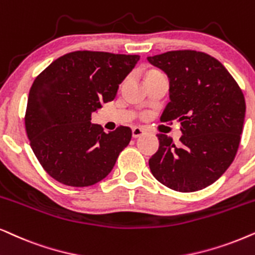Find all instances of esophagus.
I'll list each match as a JSON object with an SVG mask.
<instances>
[{
    "instance_id": "esophagus-1",
    "label": "esophagus",
    "mask_w": 255,
    "mask_h": 255,
    "mask_svg": "<svg viewBox=\"0 0 255 255\" xmlns=\"http://www.w3.org/2000/svg\"><path fill=\"white\" fill-rule=\"evenodd\" d=\"M145 133H146V131L143 130V128H132V137L133 138H139V137H141V135H144Z\"/></svg>"
}]
</instances>
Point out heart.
Wrapping results in <instances>:
<instances>
[{"label":"heart","mask_w":255,"mask_h":255,"mask_svg":"<svg viewBox=\"0 0 255 255\" xmlns=\"http://www.w3.org/2000/svg\"><path fill=\"white\" fill-rule=\"evenodd\" d=\"M150 72H154V71H150ZM150 72H148V74H150Z\"/></svg>","instance_id":"b5f03b06"}]
</instances>
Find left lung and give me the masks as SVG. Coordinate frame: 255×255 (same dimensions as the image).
Segmentation results:
<instances>
[{
  "label": "left lung",
  "instance_id": "8db88e82",
  "mask_svg": "<svg viewBox=\"0 0 255 255\" xmlns=\"http://www.w3.org/2000/svg\"><path fill=\"white\" fill-rule=\"evenodd\" d=\"M167 75L170 102L160 120L180 122V144L159 133L148 160L153 177L179 192H194L223 176L236 157L246 104L236 79L212 56L176 50L147 57Z\"/></svg>",
  "mask_w": 255,
  "mask_h": 255
}]
</instances>
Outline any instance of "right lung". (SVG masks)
<instances>
[{
    "instance_id": "obj_1",
    "label": "right lung",
    "mask_w": 255,
    "mask_h": 255,
    "mask_svg": "<svg viewBox=\"0 0 255 255\" xmlns=\"http://www.w3.org/2000/svg\"><path fill=\"white\" fill-rule=\"evenodd\" d=\"M140 56L74 51L62 56L35 78L25 111V131L49 176L74 187L91 186L110 173L131 140L118 127L105 133L91 114L114 101L120 84Z\"/></svg>"
}]
</instances>
